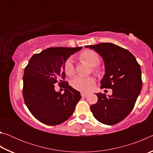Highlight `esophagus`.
Wrapping results in <instances>:
<instances>
[{
    "mask_svg": "<svg viewBox=\"0 0 153 153\" xmlns=\"http://www.w3.org/2000/svg\"><path fill=\"white\" fill-rule=\"evenodd\" d=\"M81 96L82 97H87L88 96V94H87V93H84V92H82Z\"/></svg>",
    "mask_w": 153,
    "mask_h": 153,
    "instance_id": "obj_1",
    "label": "esophagus"
}]
</instances>
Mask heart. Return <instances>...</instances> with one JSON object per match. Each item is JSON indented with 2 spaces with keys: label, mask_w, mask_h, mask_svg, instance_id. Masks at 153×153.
I'll list each match as a JSON object with an SVG mask.
<instances>
[{
  "label": "heart",
  "mask_w": 153,
  "mask_h": 153,
  "mask_svg": "<svg viewBox=\"0 0 153 153\" xmlns=\"http://www.w3.org/2000/svg\"><path fill=\"white\" fill-rule=\"evenodd\" d=\"M80 58L88 62L91 66H97L100 63V59L98 54L94 51L88 50L80 55ZM64 70L68 76L74 74L75 69L71 59H68L64 65ZM72 87L81 92H88L94 84V79L91 77L76 76L71 80Z\"/></svg>",
  "instance_id": "b5f03b06"
}]
</instances>
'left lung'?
<instances>
[{
    "label": "left lung",
    "instance_id": "1",
    "mask_svg": "<svg viewBox=\"0 0 153 153\" xmlns=\"http://www.w3.org/2000/svg\"><path fill=\"white\" fill-rule=\"evenodd\" d=\"M104 61L105 73L100 88H111L112 95L97 93L98 101L90 106L94 117L106 125H115L133 109L140 93L142 82L140 65L130 52L112 43L86 46Z\"/></svg>",
    "mask_w": 153,
    "mask_h": 153
}]
</instances>
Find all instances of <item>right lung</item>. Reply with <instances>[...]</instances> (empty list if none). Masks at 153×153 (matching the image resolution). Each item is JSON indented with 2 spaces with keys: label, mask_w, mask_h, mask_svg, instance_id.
I'll list each match as a JSON object with an SVG mask.
<instances>
[{
  "label": "right lung",
  "mask_w": 153,
  "mask_h": 153,
  "mask_svg": "<svg viewBox=\"0 0 153 153\" xmlns=\"http://www.w3.org/2000/svg\"><path fill=\"white\" fill-rule=\"evenodd\" d=\"M82 48L56 47L33 55L24 70L23 96L28 109L41 122L48 126L63 123L71 117L81 98L80 92L64 81V65L69 56ZM65 89L55 91L54 84Z\"/></svg>",
  "instance_id": "obj_1"
}]
</instances>
